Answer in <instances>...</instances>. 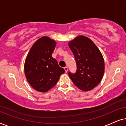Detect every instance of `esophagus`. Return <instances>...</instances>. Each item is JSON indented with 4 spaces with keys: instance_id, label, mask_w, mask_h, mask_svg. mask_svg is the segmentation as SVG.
I'll return each mask as SVG.
<instances>
[{
    "instance_id": "esophagus-1",
    "label": "esophagus",
    "mask_w": 126,
    "mask_h": 126,
    "mask_svg": "<svg viewBox=\"0 0 126 126\" xmlns=\"http://www.w3.org/2000/svg\"><path fill=\"white\" fill-rule=\"evenodd\" d=\"M64 69L65 70V72H66V73H67V71H68V67H67V66L64 67Z\"/></svg>"
}]
</instances>
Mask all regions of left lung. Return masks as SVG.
Returning a JSON list of instances; mask_svg holds the SVG:
<instances>
[{
    "label": "left lung",
    "instance_id": "obj_1",
    "mask_svg": "<svg viewBox=\"0 0 126 126\" xmlns=\"http://www.w3.org/2000/svg\"><path fill=\"white\" fill-rule=\"evenodd\" d=\"M77 64L76 73L68 74L77 88L87 92L98 85L104 73L101 52L90 38L79 36L68 43Z\"/></svg>",
    "mask_w": 126,
    "mask_h": 126
}]
</instances>
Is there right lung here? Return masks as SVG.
I'll return each instance as SVG.
<instances>
[{
	"mask_svg": "<svg viewBox=\"0 0 126 126\" xmlns=\"http://www.w3.org/2000/svg\"><path fill=\"white\" fill-rule=\"evenodd\" d=\"M56 43L43 36L34 43L27 55L24 70L27 80L38 92H46L58 82L64 68L52 56Z\"/></svg>",
	"mask_w": 126,
	"mask_h": 126,
	"instance_id": "obj_1",
	"label": "right lung"
}]
</instances>
